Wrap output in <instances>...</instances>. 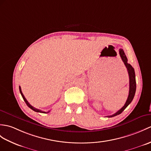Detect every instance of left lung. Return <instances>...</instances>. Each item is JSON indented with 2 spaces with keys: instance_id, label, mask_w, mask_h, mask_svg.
Listing matches in <instances>:
<instances>
[{
  "instance_id": "1",
  "label": "left lung",
  "mask_w": 151,
  "mask_h": 151,
  "mask_svg": "<svg viewBox=\"0 0 151 151\" xmlns=\"http://www.w3.org/2000/svg\"><path fill=\"white\" fill-rule=\"evenodd\" d=\"M119 52H120V55L122 58V61L124 62V64L125 65L126 68L127 69L128 74L129 76V96L127 98V100L126 101L124 106L122 107L120 110L118 111L116 113H114V114H112L111 116H107L108 118L113 117L115 116H117L118 114H121L123 112L125 109L127 107L129 104L131 103L133 99H134V94L136 93V78H135V72L134 69L132 67L131 64H129L127 62V58L126 55H125V52L122 49H120L119 50Z\"/></svg>"
}]
</instances>
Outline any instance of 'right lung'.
Wrapping results in <instances>:
<instances>
[{
  "label": "right lung",
  "mask_w": 151,
  "mask_h": 151,
  "mask_svg": "<svg viewBox=\"0 0 151 151\" xmlns=\"http://www.w3.org/2000/svg\"><path fill=\"white\" fill-rule=\"evenodd\" d=\"M19 90H20V94H21V95H22V98H23V99H24V101H25V102H26V105H27V106L28 107H29L30 109H32L33 111H35V112H37V113H48L50 111H49L48 112H44V111H41V110H40V109H36V108L33 107L32 106H31V105L29 104V103L28 102V101H27V100L26 99V98L24 97V94H23V93H22V91H21L20 86H19Z\"/></svg>",
  "instance_id": "obj_1"
}]
</instances>
